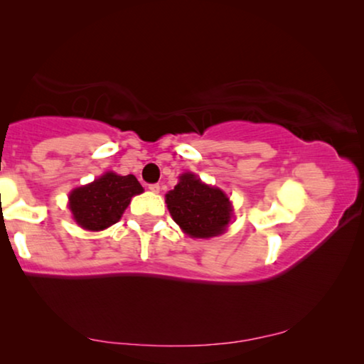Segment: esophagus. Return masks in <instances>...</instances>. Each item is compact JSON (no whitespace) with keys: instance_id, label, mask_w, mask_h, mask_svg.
<instances>
[{"instance_id":"esophagus-1","label":"esophagus","mask_w":364,"mask_h":364,"mask_svg":"<svg viewBox=\"0 0 364 364\" xmlns=\"http://www.w3.org/2000/svg\"><path fill=\"white\" fill-rule=\"evenodd\" d=\"M147 189H149L151 193H159V191H160V184H159V183H151L149 186H147Z\"/></svg>"}]
</instances>
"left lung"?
Instances as JSON below:
<instances>
[{"label": "left lung", "mask_w": 364, "mask_h": 364, "mask_svg": "<svg viewBox=\"0 0 364 364\" xmlns=\"http://www.w3.org/2000/svg\"><path fill=\"white\" fill-rule=\"evenodd\" d=\"M171 217L191 237H212L226 230L231 220L230 197L207 186L193 173H184L167 194Z\"/></svg>", "instance_id": "obj_1"}]
</instances>
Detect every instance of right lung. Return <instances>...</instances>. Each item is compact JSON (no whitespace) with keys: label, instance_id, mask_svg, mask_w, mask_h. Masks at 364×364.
Here are the masks:
<instances>
[{"label":"right lung","instance_id":"1","mask_svg":"<svg viewBox=\"0 0 364 364\" xmlns=\"http://www.w3.org/2000/svg\"><path fill=\"white\" fill-rule=\"evenodd\" d=\"M143 193L133 175L106 173L70 194V210L77 223L90 231H101L120 220L132 197Z\"/></svg>","mask_w":364,"mask_h":364}]
</instances>
